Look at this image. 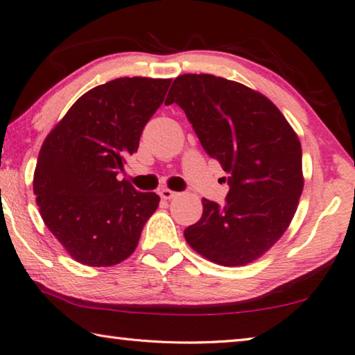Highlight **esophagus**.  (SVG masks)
<instances>
[{
  "mask_svg": "<svg viewBox=\"0 0 355 355\" xmlns=\"http://www.w3.org/2000/svg\"><path fill=\"white\" fill-rule=\"evenodd\" d=\"M159 196H161V199H164V200H171V199H173V197H177V196H178V192L164 188V189H161V191H159Z\"/></svg>",
  "mask_w": 355,
  "mask_h": 355,
  "instance_id": "obj_1",
  "label": "esophagus"
}]
</instances>
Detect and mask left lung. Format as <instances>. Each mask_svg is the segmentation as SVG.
<instances>
[{"mask_svg": "<svg viewBox=\"0 0 355 355\" xmlns=\"http://www.w3.org/2000/svg\"><path fill=\"white\" fill-rule=\"evenodd\" d=\"M172 103L182 107L202 147L230 175L227 205L203 199L202 218L186 228L184 239L220 266L258 260L290 227L302 194L296 131L268 97L220 76H177L166 98V105Z\"/></svg>", "mask_w": 355, "mask_h": 355, "instance_id": "obj_1", "label": "left lung"}]
</instances>
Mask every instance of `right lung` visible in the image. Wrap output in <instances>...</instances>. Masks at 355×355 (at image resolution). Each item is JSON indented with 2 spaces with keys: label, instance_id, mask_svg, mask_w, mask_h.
I'll return each instance as SVG.
<instances>
[{
  "label": "right lung",
  "instance_id": "1",
  "mask_svg": "<svg viewBox=\"0 0 355 355\" xmlns=\"http://www.w3.org/2000/svg\"><path fill=\"white\" fill-rule=\"evenodd\" d=\"M172 80L117 78L81 95L42 144L34 194L45 225L78 263L114 266L133 254L159 205L119 180Z\"/></svg>",
  "mask_w": 355,
  "mask_h": 355
}]
</instances>
